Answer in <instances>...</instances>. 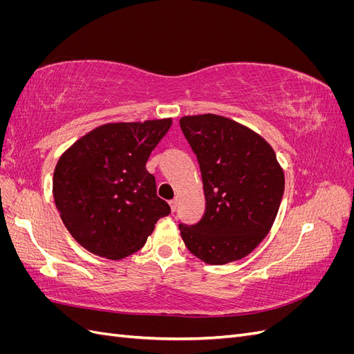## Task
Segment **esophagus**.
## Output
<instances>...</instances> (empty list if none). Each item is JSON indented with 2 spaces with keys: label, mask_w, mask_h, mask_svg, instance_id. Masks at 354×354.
Wrapping results in <instances>:
<instances>
[{
  "label": "esophagus",
  "mask_w": 354,
  "mask_h": 354,
  "mask_svg": "<svg viewBox=\"0 0 354 354\" xmlns=\"http://www.w3.org/2000/svg\"><path fill=\"white\" fill-rule=\"evenodd\" d=\"M177 207H178V201H177V199L169 201V208H171V211L176 212V211H177Z\"/></svg>",
  "instance_id": "34e87169"
}]
</instances>
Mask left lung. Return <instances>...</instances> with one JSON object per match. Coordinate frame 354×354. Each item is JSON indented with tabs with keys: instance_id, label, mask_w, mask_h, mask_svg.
Here are the masks:
<instances>
[{
	"instance_id": "8db88e82",
	"label": "left lung",
	"mask_w": 354,
	"mask_h": 354,
	"mask_svg": "<svg viewBox=\"0 0 354 354\" xmlns=\"http://www.w3.org/2000/svg\"><path fill=\"white\" fill-rule=\"evenodd\" d=\"M195 152L205 212L178 229L187 250L207 264H227L251 254L270 232L285 189L273 147L230 118L203 113L180 120Z\"/></svg>"
}]
</instances>
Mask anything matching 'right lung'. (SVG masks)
<instances>
[{
	"label": "right lung",
	"mask_w": 354,
	"mask_h": 354,
	"mask_svg": "<svg viewBox=\"0 0 354 354\" xmlns=\"http://www.w3.org/2000/svg\"><path fill=\"white\" fill-rule=\"evenodd\" d=\"M173 120L108 122L59 158L53 196L72 238L94 255L122 260L146 243L169 205L146 169Z\"/></svg>",
	"instance_id": "obj_1"
}]
</instances>
